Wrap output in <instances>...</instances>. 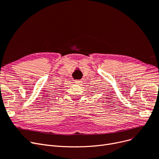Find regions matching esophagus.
Returning a JSON list of instances; mask_svg holds the SVG:
<instances>
[{
    "instance_id": "esophagus-1",
    "label": "esophagus",
    "mask_w": 159,
    "mask_h": 159,
    "mask_svg": "<svg viewBox=\"0 0 159 159\" xmlns=\"http://www.w3.org/2000/svg\"><path fill=\"white\" fill-rule=\"evenodd\" d=\"M75 83L76 84H80L82 83V82L80 80H75Z\"/></svg>"
}]
</instances>
